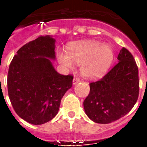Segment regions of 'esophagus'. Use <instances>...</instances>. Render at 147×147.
<instances>
[{"mask_svg":"<svg viewBox=\"0 0 147 147\" xmlns=\"http://www.w3.org/2000/svg\"><path fill=\"white\" fill-rule=\"evenodd\" d=\"M80 80L79 78H77V77H75L73 79V81H72V83H73V85H76L78 83H80Z\"/></svg>","mask_w":147,"mask_h":147,"instance_id":"esophagus-1","label":"esophagus"}]
</instances>
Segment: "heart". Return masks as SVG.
Masks as SVG:
<instances>
[{
  "label": "heart",
  "instance_id": "heart-1",
  "mask_svg": "<svg viewBox=\"0 0 147 147\" xmlns=\"http://www.w3.org/2000/svg\"><path fill=\"white\" fill-rule=\"evenodd\" d=\"M57 58L64 67L73 68L74 63L80 65V72L83 76L95 79L108 71L113 61L114 53L108 44L89 40L71 45L67 53L58 52Z\"/></svg>",
  "mask_w": 147,
  "mask_h": 147
}]
</instances>
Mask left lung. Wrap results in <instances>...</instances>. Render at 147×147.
Returning <instances> with one entry per match:
<instances>
[{
  "label": "left lung",
  "instance_id": "left-lung-1",
  "mask_svg": "<svg viewBox=\"0 0 147 147\" xmlns=\"http://www.w3.org/2000/svg\"><path fill=\"white\" fill-rule=\"evenodd\" d=\"M118 63L101 80L90 83V94L83 102L85 113L98 123H109L127 113L138 100L139 70L134 57L122 48Z\"/></svg>",
  "mask_w": 147,
  "mask_h": 147
}]
</instances>
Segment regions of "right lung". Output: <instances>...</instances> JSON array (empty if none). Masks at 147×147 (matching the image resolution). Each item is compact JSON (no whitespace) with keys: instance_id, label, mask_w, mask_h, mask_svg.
Here are the masks:
<instances>
[{"instance_id":"1","label":"right lung","mask_w":147,"mask_h":147,"mask_svg":"<svg viewBox=\"0 0 147 147\" xmlns=\"http://www.w3.org/2000/svg\"><path fill=\"white\" fill-rule=\"evenodd\" d=\"M55 42L40 36L22 46L15 55L8 72V93L15 112L35 125L51 120L57 114L61 98L72 86L73 76L55 70Z\"/></svg>"}]
</instances>
